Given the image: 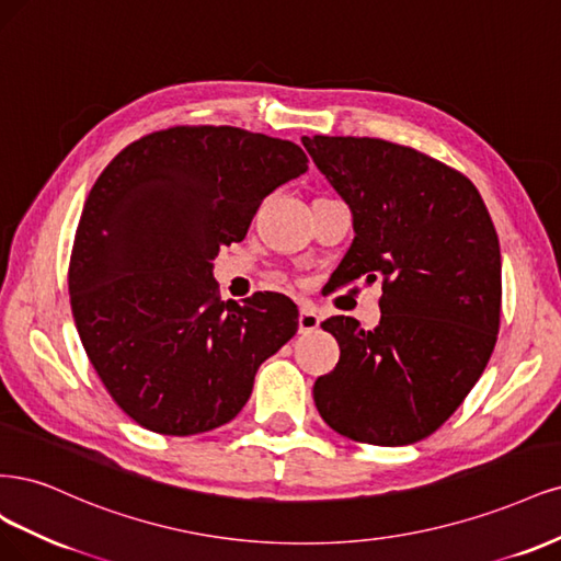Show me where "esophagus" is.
I'll return each instance as SVG.
<instances>
[{"label": "esophagus", "mask_w": 561, "mask_h": 561, "mask_svg": "<svg viewBox=\"0 0 561 561\" xmlns=\"http://www.w3.org/2000/svg\"><path fill=\"white\" fill-rule=\"evenodd\" d=\"M319 329V314L314 312L312 305H300V317H298V331L300 333H312Z\"/></svg>", "instance_id": "1"}]
</instances>
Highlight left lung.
Here are the masks:
<instances>
[{"instance_id":"1","label":"left lung","mask_w":561,"mask_h":561,"mask_svg":"<svg viewBox=\"0 0 561 561\" xmlns=\"http://www.w3.org/2000/svg\"><path fill=\"white\" fill-rule=\"evenodd\" d=\"M352 211L354 242L337 286L382 277V317L321 323L340 345L314 382L317 410L358 443L431 436L476 387L501 319V251L478 188L410 147L370 137H302Z\"/></svg>"}]
</instances>
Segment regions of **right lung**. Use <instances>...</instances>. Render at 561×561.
<instances>
[{
  "mask_svg": "<svg viewBox=\"0 0 561 561\" xmlns=\"http://www.w3.org/2000/svg\"><path fill=\"white\" fill-rule=\"evenodd\" d=\"M307 172L294 141L176 125L125 147L90 188L69 298L90 364L118 408L162 436L228 424L259 366L298 331L282 294L216 296L214 259L267 197Z\"/></svg>",
  "mask_w": 561,
  "mask_h": 561,
  "instance_id": "1",
  "label": "right lung"
}]
</instances>
